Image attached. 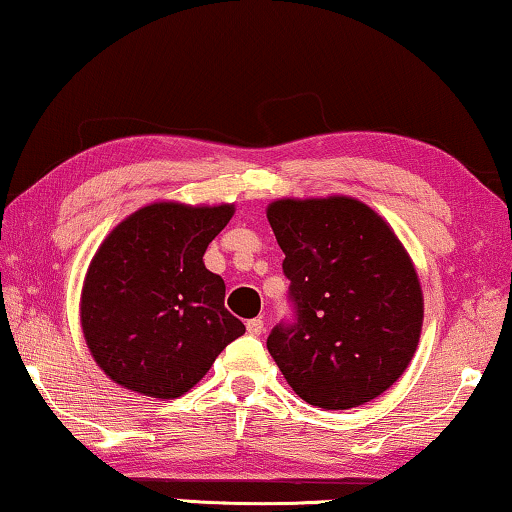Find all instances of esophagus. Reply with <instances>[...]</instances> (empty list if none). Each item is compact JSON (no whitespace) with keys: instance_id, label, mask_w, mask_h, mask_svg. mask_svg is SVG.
I'll return each mask as SVG.
<instances>
[{"instance_id":"esophagus-1","label":"esophagus","mask_w":512,"mask_h":512,"mask_svg":"<svg viewBox=\"0 0 512 512\" xmlns=\"http://www.w3.org/2000/svg\"><path fill=\"white\" fill-rule=\"evenodd\" d=\"M246 328H248V335H253V337H259L264 332V319H250L248 323H246Z\"/></svg>"}]
</instances>
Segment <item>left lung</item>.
I'll use <instances>...</instances> for the list:
<instances>
[{
	"mask_svg": "<svg viewBox=\"0 0 512 512\" xmlns=\"http://www.w3.org/2000/svg\"><path fill=\"white\" fill-rule=\"evenodd\" d=\"M266 216L285 253L294 312L266 339L282 376L323 410L376 399L408 367L424 321L401 241L353 198L278 200Z\"/></svg>",
	"mask_w": 512,
	"mask_h": 512,
	"instance_id": "8db88e82",
	"label": "left lung"
}]
</instances>
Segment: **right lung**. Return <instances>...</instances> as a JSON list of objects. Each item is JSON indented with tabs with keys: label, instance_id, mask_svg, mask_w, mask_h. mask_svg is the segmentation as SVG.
I'll use <instances>...</instances> for the list:
<instances>
[{
	"label": "right lung",
	"instance_id": "obj_1",
	"mask_svg": "<svg viewBox=\"0 0 512 512\" xmlns=\"http://www.w3.org/2000/svg\"><path fill=\"white\" fill-rule=\"evenodd\" d=\"M232 212L157 202L104 239L86 273L81 328L95 362L118 385L177 399L246 332L225 310L223 278L202 262Z\"/></svg>",
	"mask_w": 512,
	"mask_h": 512
}]
</instances>
